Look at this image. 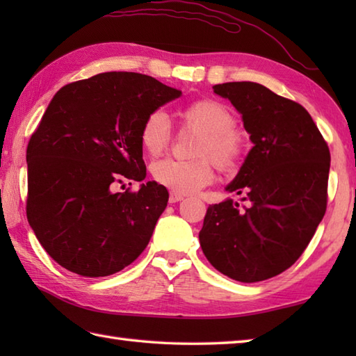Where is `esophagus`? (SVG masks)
I'll use <instances>...</instances> for the list:
<instances>
[{
  "mask_svg": "<svg viewBox=\"0 0 356 356\" xmlns=\"http://www.w3.org/2000/svg\"><path fill=\"white\" fill-rule=\"evenodd\" d=\"M180 200H184V195H180V194H176V193H170V199H168V202L170 203H177V202H180Z\"/></svg>",
  "mask_w": 356,
  "mask_h": 356,
  "instance_id": "esophagus-1",
  "label": "esophagus"
}]
</instances>
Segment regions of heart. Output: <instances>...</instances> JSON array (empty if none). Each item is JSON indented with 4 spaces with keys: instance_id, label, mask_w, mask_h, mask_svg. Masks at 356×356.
<instances>
[{
    "instance_id": "1",
    "label": "heart",
    "mask_w": 356,
    "mask_h": 356,
    "mask_svg": "<svg viewBox=\"0 0 356 356\" xmlns=\"http://www.w3.org/2000/svg\"><path fill=\"white\" fill-rule=\"evenodd\" d=\"M184 125L202 133L194 156L195 161L156 162L151 168L159 185L176 194H194L213 182V161L217 168L234 171L243 162L246 140L236 130V116L228 105L216 99L194 101L180 113ZM172 125L163 110H154L145 118L140 128V145L149 156H159L170 147Z\"/></svg>"
}]
</instances>
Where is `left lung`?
<instances>
[{
	"instance_id": "left-lung-1",
	"label": "left lung",
	"mask_w": 356,
	"mask_h": 356,
	"mask_svg": "<svg viewBox=\"0 0 356 356\" xmlns=\"http://www.w3.org/2000/svg\"><path fill=\"white\" fill-rule=\"evenodd\" d=\"M228 97L254 142L226 186L251 202L225 200L207 209L199 232L213 266L241 283L282 274L300 259L327 208L330 151L303 105L257 82H226Z\"/></svg>"
}]
</instances>
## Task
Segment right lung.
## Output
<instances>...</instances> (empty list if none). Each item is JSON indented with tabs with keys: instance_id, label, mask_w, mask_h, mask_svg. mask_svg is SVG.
Masks as SVG:
<instances>
[{
	"instance_id": "add662e5",
	"label": "right lung",
	"mask_w": 356,
	"mask_h": 356,
	"mask_svg": "<svg viewBox=\"0 0 356 356\" xmlns=\"http://www.w3.org/2000/svg\"><path fill=\"white\" fill-rule=\"evenodd\" d=\"M147 74L107 72L64 86L27 145V220L53 260L82 277H107L147 248L168 191L142 182L140 128L177 99Z\"/></svg>"
}]
</instances>
